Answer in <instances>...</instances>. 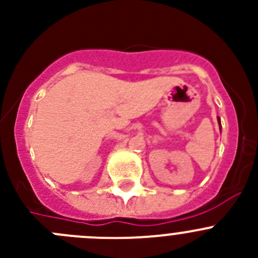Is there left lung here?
<instances>
[{"mask_svg":"<svg viewBox=\"0 0 258 258\" xmlns=\"http://www.w3.org/2000/svg\"><path fill=\"white\" fill-rule=\"evenodd\" d=\"M217 120H218V124H220V126H221V120H220V117H217ZM221 129V127H220Z\"/></svg>","mask_w":258,"mask_h":258,"instance_id":"left-lung-1","label":"left lung"}]
</instances>
